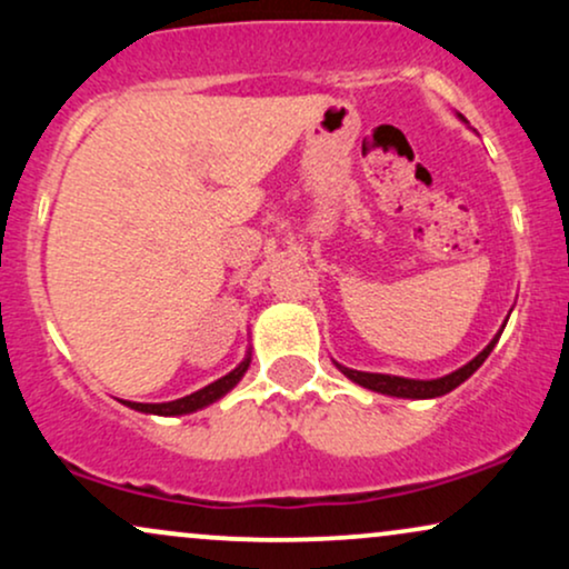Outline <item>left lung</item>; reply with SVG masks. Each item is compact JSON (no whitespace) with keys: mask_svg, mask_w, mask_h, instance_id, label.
I'll return each instance as SVG.
<instances>
[{"mask_svg":"<svg viewBox=\"0 0 569 569\" xmlns=\"http://www.w3.org/2000/svg\"><path fill=\"white\" fill-rule=\"evenodd\" d=\"M457 117H460V120L466 122V117H462V114H457ZM506 323H508V318H506ZM506 323L500 326V331L492 337V342H489L487 348L479 352V356L471 358V361H468L466 367L449 371V375H443V377H436V380H411V377L377 375V371H358V369L342 367V363H337V361H335V367L342 371V375L348 377V380H352L356 385H361V388H367V390H375V393L393 396V398H411V401H426V398H439V396L452 393L455 388H460V385L466 382L468 377H471L473 371L487 361L489 352H492L495 345H498V339L502 335V329H506Z\"/></svg>","mask_w":569,"mask_h":569,"instance_id":"obj_1","label":"left lung"}]
</instances>
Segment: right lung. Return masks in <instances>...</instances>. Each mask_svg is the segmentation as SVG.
<instances>
[{"mask_svg": "<svg viewBox=\"0 0 569 569\" xmlns=\"http://www.w3.org/2000/svg\"><path fill=\"white\" fill-rule=\"evenodd\" d=\"M251 350L253 348L246 350V358L232 371H227V375L219 377L217 382L206 385V388L194 390V393H189L184 398H176V401H166V403H139V401H122V403L136 411H143V415H160V417H181V415H192V411L211 407V403H217L219 398H224L234 385L243 380L248 367H251Z\"/></svg>", "mask_w": 569, "mask_h": 569, "instance_id": "obj_1", "label": "right lung"}]
</instances>
